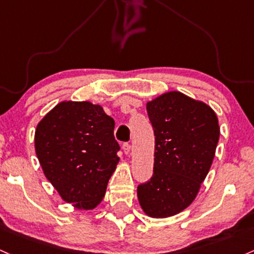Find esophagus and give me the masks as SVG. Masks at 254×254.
Instances as JSON below:
<instances>
[{"mask_svg":"<svg viewBox=\"0 0 254 254\" xmlns=\"http://www.w3.org/2000/svg\"><path fill=\"white\" fill-rule=\"evenodd\" d=\"M123 150H124V153L125 154H129L130 153V149H131V146H130V143L129 142H124V143H123Z\"/></svg>","mask_w":254,"mask_h":254,"instance_id":"34e87169","label":"esophagus"}]
</instances>
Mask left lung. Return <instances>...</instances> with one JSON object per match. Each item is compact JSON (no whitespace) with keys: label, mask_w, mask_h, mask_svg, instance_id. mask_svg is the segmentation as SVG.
I'll use <instances>...</instances> for the list:
<instances>
[{"label":"left lung","mask_w":254,"mask_h":254,"mask_svg":"<svg viewBox=\"0 0 254 254\" xmlns=\"http://www.w3.org/2000/svg\"><path fill=\"white\" fill-rule=\"evenodd\" d=\"M155 136L153 176L137 187L142 210L154 218L180 213L193 202L210 171L219 140L212 108L180 91L147 104Z\"/></svg>","instance_id":"obj_1"}]
</instances>
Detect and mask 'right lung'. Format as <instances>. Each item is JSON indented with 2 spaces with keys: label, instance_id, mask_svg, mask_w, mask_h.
Returning a JSON list of instances; mask_svg holds the SVG:
<instances>
[{
  "label": "right lung",
  "instance_id": "right-lung-1",
  "mask_svg": "<svg viewBox=\"0 0 254 254\" xmlns=\"http://www.w3.org/2000/svg\"><path fill=\"white\" fill-rule=\"evenodd\" d=\"M113 131L112 117L88 101L60 102L38 123L36 154L66 202L91 210L104 199L119 161Z\"/></svg>",
  "mask_w": 254,
  "mask_h": 254
}]
</instances>
